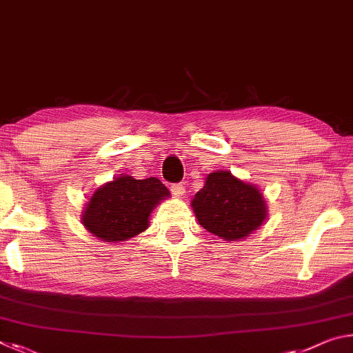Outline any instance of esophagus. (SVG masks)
<instances>
[{
	"label": "esophagus",
	"mask_w": 353,
	"mask_h": 353,
	"mask_svg": "<svg viewBox=\"0 0 353 353\" xmlns=\"http://www.w3.org/2000/svg\"><path fill=\"white\" fill-rule=\"evenodd\" d=\"M170 190H171V193H172V196H174V198H182L183 193H185V188H183L182 183H172Z\"/></svg>",
	"instance_id": "obj_1"
}]
</instances>
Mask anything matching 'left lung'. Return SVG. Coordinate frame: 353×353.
<instances>
[{
    "instance_id": "left-lung-1",
    "label": "left lung",
    "mask_w": 353,
    "mask_h": 353,
    "mask_svg": "<svg viewBox=\"0 0 353 353\" xmlns=\"http://www.w3.org/2000/svg\"><path fill=\"white\" fill-rule=\"evenodd\" d=\"M191 207L204 229L227 241L249 236L266 219V202L260 190L230 171L210 172Z\"/></svg>"
}]
</instances>
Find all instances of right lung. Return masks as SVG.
<instances>
[{
  "instance_id": "1",
  "label": "right lung",
  "mask_w": 353,
  "mask_h": 353,
  "mask_svg": "<svg viewBox=\"0 0 353 353\" xmlns=\"http://www.w3.org/2000/svg\"><path fill=\"white\" fill-rule=\"evenodd\" d=\"M168 196V188L157 177L140 181L119 176L92 194L83 208L82 224L103 241H126L148 229L154 207Z\"/></svg>"
}]
</instances>
